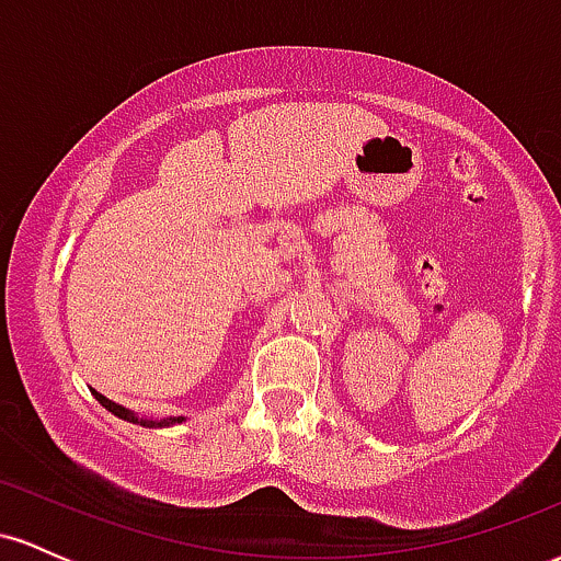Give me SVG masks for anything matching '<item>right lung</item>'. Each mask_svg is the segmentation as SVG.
<instances>
[{
    "label": "right lung",
    "instance_id": "add662e5",
    "mask_svg": "<svg viewBox=\"0 0 561 561\" xmlns=\"http://www.w3.org/2000/svg\"><path fill=\"white\" fill-rule=\"evenodd\" d=\"M94 398H96V401H100L102 405H105L107 411H113L115 416H121V420H126V422L141 424V427H169V424H176V422H182V416H176V420H163V422H147V420H137V416H134L131 411H126L124 405H118V403L107 401V398H105V396H100V392H94Z\"/></svg>",
    "mask_w": 561,
    "mask_h": 561
}]
</instances>
